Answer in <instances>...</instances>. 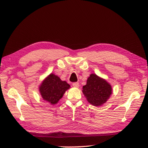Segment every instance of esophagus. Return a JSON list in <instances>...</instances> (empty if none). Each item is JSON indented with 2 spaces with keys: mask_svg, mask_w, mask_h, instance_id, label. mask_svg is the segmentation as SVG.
<instances>
[{
  "mask_svg": "<svg viewBox=\"0 0 148 148\" xmlns=\"http://www.w3.org/2000/svg\"><path fill=\"white\" fill-rule=\"evenodd\" d=\"M72 86H73L75 88H78V87H79V83H77V82L74 83L73 84H72Z\"/></svg>",
  "mask_w": 148,
  "mask_h": 148,
  "instance_id": "obj_1",
  "label": "esophagus"
}]
</instances>
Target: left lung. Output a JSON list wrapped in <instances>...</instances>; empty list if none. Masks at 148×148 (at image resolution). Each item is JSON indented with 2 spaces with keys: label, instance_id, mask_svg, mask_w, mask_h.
Wrapping results in <instances>:
<instances>
[{
  "label": "left lung",
  "instance_id": "left-lung-1",
  "mask_svg": "<svg viewBox=\"0 0 148 148\" xmlns=\"http://www.w3.org/2000/svg\"><path fill=\"white\" fill-rule=\"evenodd\" d=\"M82 92L90 104L100 106L108 101L112 90L111 84L106 79L95 74H91L87 79L86 85L83 86Z\"/></svg>",
  "mask_w": 148,
  "mask_h": 148
}]
</instances>
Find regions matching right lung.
I'll use <instances>...</instances> for the list:
<instances>
[{"mask_svg": "<svg viewBox=\"0 0 148 148\" xmlns=\"http://www.w3.org/2000/svg\"><path fill=\"white\" fill-rule=\"evenodd\" d=\"M70 87L65 81H62L58 76L51 73L42 81L39 86V91L44 100L51 105H55Z\"/></svg>", "mask_w": 148, "mask_h": 148, "instance_id": "1", "label": "right lung"}]
</instances>
